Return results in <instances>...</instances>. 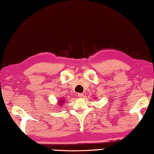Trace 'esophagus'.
Returning a JSON list of instances; mask_svg holds the SVG:
<instances>
[{"instance_id":"esophagus-1","label":"esophagus","mask_w":154,"mask_h":154,"mask_svg":"<svg viewBox=\"0 0 154 154\" xmlns=\"http://www.w3.org/2000/svg\"><path fill=\"white\" fill-rule=\"evenodd\" d=\"M78 97H83V94H82V93H79V94H78Z\"/></svg>"}]
</instances>
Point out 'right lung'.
Returning <instances> with one entry per match:
<instances>
[{
  "mask_svg": "<svg viewBox=\"0 0 154 154\" xmlns=\"http://www.w3.org/2000/svg\"><path fill=\"white\" fill-rule=\"evenodd\" d=\"M62 101H61V103H62Z\"/></svg>",
  "mask_w": 154,
  "mask_h": 154,
  "instance_id": "1",
  "label": "right lung"
}]
</instances>
